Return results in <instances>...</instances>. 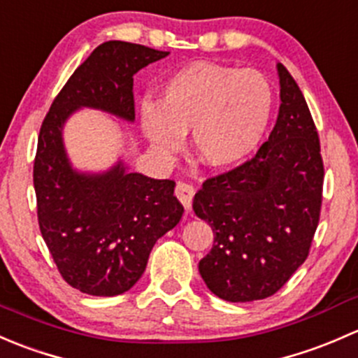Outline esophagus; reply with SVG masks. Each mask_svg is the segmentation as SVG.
I'll return each mask as SVG.
<instances>
[{
  "label": "esophagus",
  "instance_id": "obj_1",
  "mask_svg": "<svg viewBox=\"0 0 358 358\" xmlns=\"http://www.w3.org/2000/svg\"><path fill=\"white\" fill-rule=\"evenodd\" d=\"M176 196L179 198V201L182 203L186 212H189L191 205H193V196H194V187L187 182H179L176 186Z\"/></svg>",
  "mask_w": 358,
  "mask_h": 358
}]
</instances>
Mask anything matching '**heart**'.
Masks as SVG:
<instances>
[{
	"mask_svg": "<svg viewBox=\"0 0 358 358\" xmlns=\"http://www.w3.org/2000/svg\"><path fill=\"white\" fill-rule=\"evenodd\" d=\"M275 96L259 70L193 62L162 84L158 105L139 106V122L158 153L179 150L193 131L196 157L213 169L248 160L267 136Z\"/></svg>",
	"mask_w": 358,
	"mask_h": 358,
	"instance_id": "heart-1",
	"label": "heart"
}]
</instances>
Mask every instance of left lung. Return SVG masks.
I'll return each instance as SVG.
<instances>
[{
	"label": "left lung",
	"instance_id": "obj_1",
	"mask_svg": "<svg viewBox=\"0 0 358 358\" xmlns=\"http://www.w3.org/2000/svg\"><path fill=\"white\" fill-rule=\"evenodd\" d=\"M281 106L252 160L206 179L193 210L213 231L198 268L206 288L233 303L264 300L308 257L322 203L324 165L300 87L278 64Z\"/></svg>",
	"mask_w": 358,
	"mask_h": 358
}]
</instances>
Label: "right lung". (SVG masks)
I'll return each mask as SVG.
<instances>
[{
  "mask_svg": "<svg viewBox=\"0 0 358 358\" xmlns=\"http://www.w3.org/2000/svg\"><path fill=\"white\" fill-rule=\"evenodd\" d=\"M169 51L106 41L70 76L44 117L34 160L43 239L72 288L115 296L138 282L158 238L174 229L182 205L176 182L131 172L122 160L99 174L79 172L64 145V125L79 108L134 122V73Z\"/></svg>",
  "mask_w": 358,
  "mask_h": 358,
  "instance_id": "obj_1",
  "label": "right lung"
}]
</instances>
